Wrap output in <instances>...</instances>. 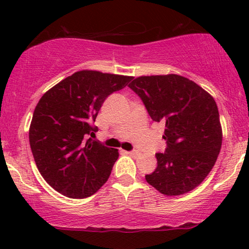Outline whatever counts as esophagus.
Segmentation results:
<instances>
[{"label": "esophagus", "mask_w": 249, "mask_h": 249, "mask_svg": "<svg viewBox=\"0 0 249 249\" xmlns=\"http://www.w3.org/2000/svg\"><path fill=\"white\" fill-rule=\"evenodd\" d=\"M127 154L129 156H132V157H137L138 155H140V153H138L137 150H133V151H127Z\"/></svg>", "instance_id": "1"}]
</instances>
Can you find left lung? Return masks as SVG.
I'll return each mask as SVG.
<instances>
[{"mask_svg":"<svg viewBox=\"0 0 249 249\" xmlns=\"http://www.w3.org/2000/svg\"><path fill=\"white\" fill-rule=\"evenodd\" d=\"M154 122L165 124V153L156 154L157 168L146 181L165 196L196 188L215 165L222 126L213 96L179 74L142 75L128 84Z\"/></svg>","mask_w":249,"mask_h":249,"instance_id":"obj_1","label":"left lung"}]
</instances>
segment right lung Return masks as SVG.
<instances>
[{"mask_svg":"<svg viewBox=\"0 0 249 249\" xmlns=\"http://www.w3.org/2000/svg\"><path fill=\"white\" fill-rule=\"evenodd\" d=\"M128 75L81 70L41 96L29 127V144L40 175L71 199H84L107 182L119 150L93 142L92 125L105 99L122 90Z\"/></svg>","mask_w":249,"mask_h":249,"instance_id":"add662e5","label":"right lung"}]
</instances>
